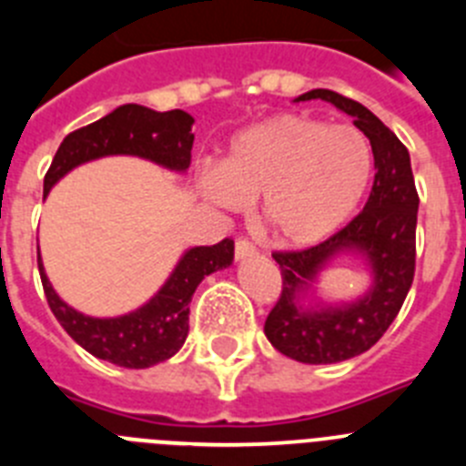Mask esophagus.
Segmentation results:
<instances>
[{
    "label": "esophagus",
    "instance_id": "esophagus-1",
    "mask_svg": "<svg viewBox=\"0 0 466 466\" xmlns=\"http://www.w3.org/2000/svg\"><path fill=\"white\" fill-rule=\"evenodd\" d=\"M254 254H257V247H254L249 240L240 238V240L236 242V258H238V261H242V258L254 257Z\"/></svg>",
    "mask_w": 466,
    "mask_h": 466
}]
</instances>
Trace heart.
I'll list each match as a JSON object with an SVG mask.
<instances>
[{
    "label": "heart",
    "mask_w": 466,
    "mask_h": 466,
    "mask_svg": "<svg viewBox=\"0 0 466 466\" xmlns=\"http://www.w3.org/2000/svg\"><path fill=\"white\" fill-rule=\"evenodd\" d=\"M371 170V144L357 127L278 114L242 130L200 191L226 209L261 198L263 230L279 245L310 247L355 212Z\"/></svg>",
    "instance_id": "obj_1"
}]
</instances>
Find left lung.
I'll list each match as a JSON object with an SVG mask.
<instances>
[{
    "label": "left lung",
    "mask_w": 466,
    "mask_h": 466,
    "mask_svg": "<svg viewBox=\"0 0 466 466\" xmlns=\"http://www.w3.org/2000/svg\"><path fill=\"white\" fill-rule=\"evenodd\" d=\"M306 100H324L355 118L371 142L376 179L364 209L345 228L300 252L273 254L282 270V294L263 331L291 360L336 364L373 348L401 310L415 273L420 198L409 149L373 111L327 88L308 90L294 102ZM343 253L370 266L372 287L355 301L327 304L314 294L316 278Z\"/></svg>",
    "instance_id": "obj_1"
}]
</instances>
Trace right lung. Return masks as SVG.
<instances>
[{
    "instance_id": "add662e5",
    "label": "right lung",
    "mask_w": 466,
    "mask_h": 466,
    "mask_svg": "<svg viewBox=\"0 0 466 466\" xmlns=\"http://www.w3.org/2000/svg\"><path fill=\"white\" fill-rule=\"evenodd\" d=\"M193 116L182 109L154 111L123 105L100 121L79 127L63 139L44 177V193L67 172L105 156H139L172 172L191 166ZM233 240L191 247L177 261L166 284L137 310L118 317H90L67 306L53 289L39 257V275L53 315L86 352L123 369H149L179 352L188 336V303L205 275L233 263Z\"/></svg>"
}]
</instances>
